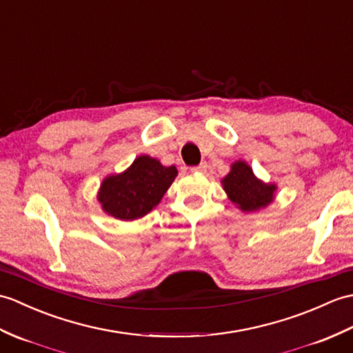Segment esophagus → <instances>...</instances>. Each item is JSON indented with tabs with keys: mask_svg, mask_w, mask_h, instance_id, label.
Instances as JSON below:
<instances>
[{
	"mask_svg": "<svg viewBox=\"0 0 353 353\" xmlns=\"http://www.w3.org/2000/svg\"><path fill=\"white\" fill-rule=\"evenodd\" d=\"M208 162H201L200 165H196V167H192V171H195V173H206V170H208Z\"/></svg>",
	"mask_w": 353,
	"mask_h": 353,
	"instance_id": "obj_1",
	"label": "esophagus"
}]
</instances>
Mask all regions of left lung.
<instances>
[{"label": "left lung", "mask_w": 353, "mask_h": 353, "mask_svg": "<svg viewBox=\"0 0 353 353\" xmlns=\"http://www.w3.org/2000/svg\"><path fill=\"white\" fill-rule=\"evenodd\" d=\"M224 191L242 212H257L274 201L276 185L265 183L252 173L245 161L232 163V170L223 180Z\"/></svg>", "instance_id": "8db88e82"}]
</instances>
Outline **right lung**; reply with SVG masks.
Segmentation results:
<instances>
[{"label":"right lung","instance_id":"obj_1","mask_svg":"<svg viewBox=\"0 0 353 353\" xmlns=\"http://www.w3.org/2000/svg\"><path fill=\"white\" fill-rule=\"evenodd\" d=\"M176 176L174 165L163 167L158 159L141 154L123 173L103 179L97 200L108 215L134 221L158 206Z\"/></svg>","mask_w":353,"mask_h":353}]
</instances>
